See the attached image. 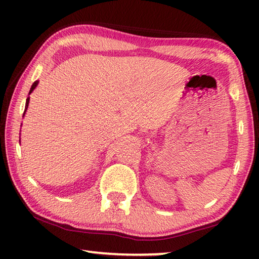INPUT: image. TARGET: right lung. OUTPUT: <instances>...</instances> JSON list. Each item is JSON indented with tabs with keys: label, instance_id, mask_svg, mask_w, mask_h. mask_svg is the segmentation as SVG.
I'll use <instances>...</instances> for the list:
<instances>
[{
	"label": "right lung",
	"instance_id": "obj_1",
	"mask_svg": "<svg viewBox=\"0 0 259 259\" xmlns=\"http://www.w3.org/2000/svg\"><path fill=\"white\" fill-rule=\"evenodd\" d=\"M37 83H38V81H35L34 83H33V85H32V88H30V90H29V95L32 94V91L35 89V88H36V85H37ZM28 104H29V97L26 99V105H25V112H26V109H27V107H28ZM25 112H24V114H25Z\"/></svg>",
	"mask_w": 259,
	"mask_h": 259
}]
</instances>
